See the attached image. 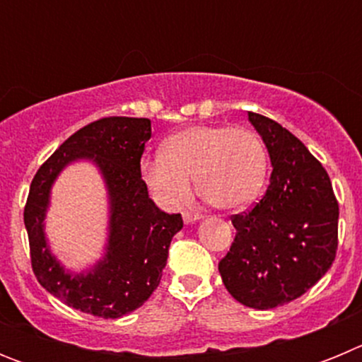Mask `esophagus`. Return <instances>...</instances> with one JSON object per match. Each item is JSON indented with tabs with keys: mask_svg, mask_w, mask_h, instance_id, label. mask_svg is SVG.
<instances>
[{
	"mask_svg": "<svg viewBox=\"0 0 362 362\" xmlns=\"http://www.w3.org/2000/svg\"><path fill=\"white\" fill-rule=\"evenodd\" d=\"M201 214H196V212H185L183 214V221L187 223V225H190V223H196V221L201 219Z\"/></svg>",
	"mask_w": 362,
	"mask_h": 362,
	"instance_id": "obj_1",
	"label": "esophagus"
}]
</instances>
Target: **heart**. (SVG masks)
<instances>
[{
	"label": "heart",
	"instance_id": "obj_1",
	"mask_svg": "<svg viewBox=\"0 0 362 362\" xmlns=\"http://www.w3.org/2000/svg\"><path fill=\"white\" fill-rule=\"evenodd\" d=\"M268 153L261 137L226 124H194L170 136L161 158L141 163V177L163 209H179L190 196V179L219 210H241L263 190Z\"/></svg>",
	"mask_w": 362,
	"mask_h": 362
}]
</instances>
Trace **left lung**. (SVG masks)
<instances>
[{
  "mask_svg": "<svg viewBox=\"0 0 362 362\" xmlns=\"http://www.w3.org/2000/svg\"><path fill=\"white\" fill-rule=\"evenodd\" d=\"M274 170L267 194L232 216L230 252L219 261L226 290L255 310L283 306L308 292L337 252L339 204L321 163L277 121L248 112Z\"/></svg>",
  "mask_w": 362,
  "mask_h": 362,
  "instance_id": "left-lung-1",
  "label": "left lung"
}]
</instances>
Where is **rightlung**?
I'll return each instance as SVG.
<instances>
[{
  "instance_id": "obj_1",
  "label": "right lung",
  "mask_w": 362,
  "mask_h": 362,
  "mask_svg": "<svg viewBox=\"0 0 362 362\" xmlns=\"http://www.w3.org/2000/svg\"><path fill=\"white\" fill-rule=\"evenodd\" d=\"M150 136L146 117L98 119L72 134L30 183L23 219L34 276L65 305L95 317H123L152 296L166 267L172 238L183 228L181 214L159 210L141 179V156ZM79 158L94 162L104 175L111 219L105 257L90 271L72 274L49 252L42 221L53 181L66 164Z\"/></svg>"
}]
</instances>
